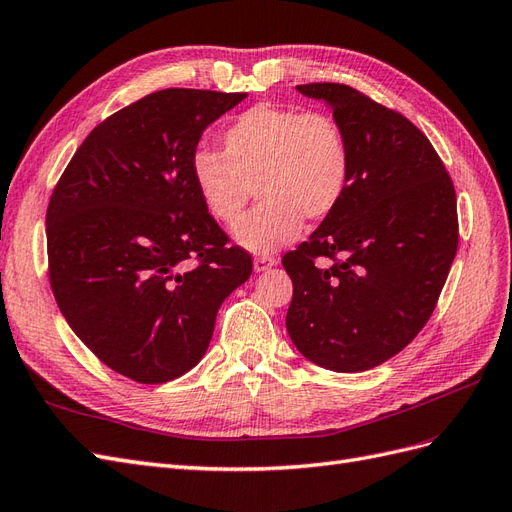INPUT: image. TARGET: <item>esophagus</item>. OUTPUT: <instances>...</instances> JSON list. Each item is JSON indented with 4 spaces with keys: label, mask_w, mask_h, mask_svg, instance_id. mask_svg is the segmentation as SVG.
Masks as SVG:
<instances>
[{
    "label": "esophagus",
    "mask_w": 512,
    "mask_h": 512,
    "mask_svg": "<svg viewBox=\"0 0 512 512\" xmlns=\"http://www.w3.org/2000/svg\"><path fill=\"white\" fill-rule=\"evenodd\" d=\"M277 265V258L275 256H258L256 260H254V271H267V269H271V267H275Z\"/></svg>",
    "instance_id": "1"
}]
</instances>
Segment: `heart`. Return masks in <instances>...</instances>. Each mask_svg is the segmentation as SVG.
<instances>
[{
  "mask_svg": "<svg viewBox=\"0 0 512 512\" xmlns=\"http://www.w3.org/2000/svg\"><path fill=\"white\" fill-rule=\"evenodd\" d=\"M222 151H194L196 190L215 220L237 226L258 192L262 203L237 230L239 245L273 252L309 222L327 220L344 203L352 149L333 115L256 104L222 132Z\"/></svg>",
  "mask_w": 512,
  "mask_h": 512,
  "instance_id": "b5f03b06",
  "label": "heart"
}]
</instances>
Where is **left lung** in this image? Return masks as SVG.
<instances>
[{
	"label": "left lung",
	"instance_id": "8db88e82",
	"mask_svg": "<svg viewBox=\"0 0 512 512\" xmlns=\"http://www.w3.org/2000/svg\"><path fill=\"white\" fill-rule=\"evenodd\" d=\"M297 89L333 108L352 177L344 203L282 258L292 280L286 329L305 359L354 374L404 350L436 309L457 254V196L410 119L348 85Z\"/></svg>",
	"mask_w": 512,
	"mask_h": 512
}]
</instances>
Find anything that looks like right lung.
Segmentation results:
<instances>
[{
    "label": "right lung",
    "mask_w": 512,
    "mask_h": 512,
    "mask_svg": "<svg viewBox=\"0 0 512 512\" xmlns=\"http://www.w3.org/2000/svg\"><path fill=\"white\" fill-rule=\"evenodd\" d=\"M245 96L173 87L136 100L89 132L51 194L55 301L81 342L134 382L190 371L220 305L252 275L190 170L200 136Z\"/></svg>",
    "instance_id": "1"
}]
</instances>
